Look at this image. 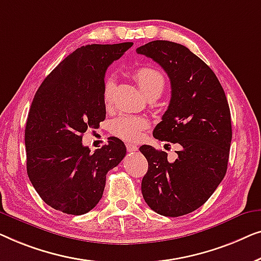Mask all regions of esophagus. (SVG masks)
<instances>
[{
  "instance_id": "34e87169",
  "label": "esophagus",
  "mask_w": 261,
  "mask_h": 261,
  "mask_svg": "<svg viewBox=\"0 0 261 261\" xmlns=\"http://www.w3.org/2000/svg\"><path fill=\"white\" fill-rule=\"evenodd\" d=\"M126 150L129 152H135V151H137V150H138V146L136 144H132V143H127Z\"/></svg>"
}]
</instances>
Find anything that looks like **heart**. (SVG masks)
Masks as SVG:
<instances>
[{"label":"heart","instance_id":"1","mask_svg":"<svg viewBox=\"0 0 261 261\" xmlns=\"http://www.w3.org/2000/svg\"><path fill=\"white\" fill-rule=\"evenodd\" d=\"M134 78L137 82L139 89L145 97L157 95L160 97L166 86V79L162 73L151 67H139L134 72ZM115 80L106 76L102 83V100L106 108H110L112 102ZM149 126V120L142 116H119L112 120L110 130L117 137L124 141H137L141 138L143 130Z\"/></svg>","mask_w":261,"mask_h":261}]
</instances>
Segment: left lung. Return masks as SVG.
<instances>
[{
	"label": "left lung",
	"mask_w": 261,
	"mask_h": 261,
	"mask_svg": "<svg viewBox=\"0 0 261 261\" xmlns=\"http://www.w3.org/2000/svg\"><path fill=\"white\" fill-rule=\"evenodd\" d=\"M136 50L156 61L171 84L170 102L153 137L179 146L174 162L151 145L139 148L149 164L143 197L161 215L189 214L226 175L232 141L228 101L215 73L186 46L156 40Z\"/></svg>",
	"instance_id": "left-lung-1"
}]
</instances>
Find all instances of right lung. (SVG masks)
<instances>
[{"label": "right lung", "mask_w": 261, "mask_h": 261, "mask_svg": "<svg viewBox=\"0 0 261 261\" xmlns=\"http://www.w3.org/2000/svg\"><path fill=\"white\" fill-rule=\"evenodd\" d=\"M134 45H87L59 64L36 91L24 130L27 174L40 197L66 214L82 215L100 201L106 174L122 162L124 143L110 137L94 152L83 145L89 127L105 119V72Z\"/></svg>", "instance_id": "add662e5"}]
</instances>
